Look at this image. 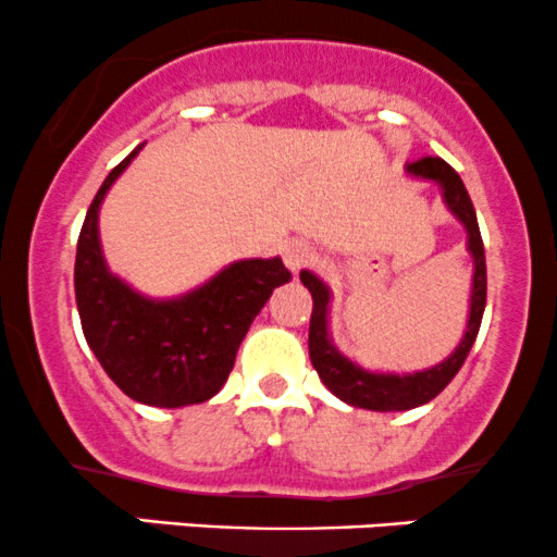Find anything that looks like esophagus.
<instances>
[{
	"mask_svg": "<svg viewBox=\"0 0 557 557\" xmlns=\"http://www.w3.org/2000/svg\"><path fill=\"white\" fill-rule=\"evenodd\" d=\"M283 259H285V264H288L290 272H301L304 267H309L311 261L317 259V253H314V248L309 246V243L293 240V243H288V246H285Z\"/></svg>",
	"mask_w": 557,
	"mask_h": 557,
	"instance_id": "34e87169",
	"label": "esophagus"
}]
</instances>
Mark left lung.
<instances>
[{
	"label": "left lung",
	"instance_id": "1",
	"mask_svg": "<svg viewBox=\"0 0 557 557\" xmlns=\"http://www.w3.org/2000/svg\"><path fill=\"white\" fill-rule=\"evenodd\" d=\"M407 174L420 176V180H431L442 187L444 203L462 222L468 232V250L473 256V288H470V314L468 327L462 335L460 346L449 354L444 362L433 364V368L409 372V375H394V372H370L346 359L338 348L330 341L327 330V309H330V290L317 274L304 269L301 283L311 293V322H309V359L314 364L317 375L322 383L338 396L346 405L359 409H372V412H401V409H412L425 405V401L436 399L444 388L449 386L451 377L457 375L466 362V357L473 348L475 335H479L481 317L486 307V256L484 240L479 232V219L475 209L470 203V195L462 185L460 174L449 166L442 158H420V161L407 163Z\"/></svg>",
	"mask_w": 557,
	"mask_h": 557
}]
</instances>
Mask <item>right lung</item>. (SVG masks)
<instances>
[{
    "label": "right lung",
    "instance_id": "add662e5",
    "mask_svg": "<svg viewBox=\"0 0 557 557\" xmlns=\"http://www.w3.org/2000/svg\"><path fill=\"white\" fill-rule=\"evenodd\" d=\"M143 148V145H139ZM139 148L102 182L76 246V307L97 362L126 396L150 407L200 405L227 383L235 354L274 288L288 283L283 259H243L176 298H148L106 264L100 206Z\"/></svg>",
    "mask_w": 557,
    "mask_h": 557
}]
</instances>
